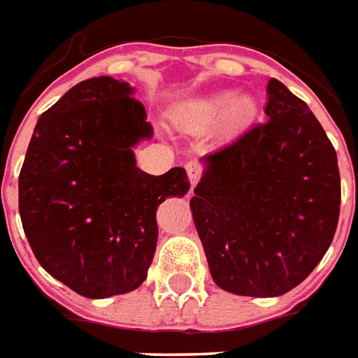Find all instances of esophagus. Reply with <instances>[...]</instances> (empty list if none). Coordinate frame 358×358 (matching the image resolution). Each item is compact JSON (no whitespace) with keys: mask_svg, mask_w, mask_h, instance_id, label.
Returning <instances> with one entry per match:
<instances>
[{"mask_svg":"<svg viewBox=\"0 0 358 358\" xmlns=\"http://www.w3.org/2000/svg\"><path fill=\"white\" fill-rule=\"evenodd\" d=\"M185 169H187V175H189V181H191V185H196L200 181V177H202L204 166H202L200 162H196V159H191V162L185 166Z\"/></svg>","mask_w":358,"mask_h":358,"instance_id":"1","label":"esophagus"}]
</instances>
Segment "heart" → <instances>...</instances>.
Segmentation results:
<instances>
[{
  "label": "heart",
  "instance_id": "b5f03b06",
  "mask_svg": "<svg viewBox=\"0 0 358 358\" xmlns=\"http://www.w3.org/2000/svg\"><path fill=\"white\" fill-rule=\"evenodd\" d=\"M256 103L248 94L233 98L231 92H214L199 100H192L175 115V123L185 129H204L224 117L225 125L237 129L255 115Z\"/></svg>",
  "mask_w": 358,
  "mask_h": 358
}]
</instances>
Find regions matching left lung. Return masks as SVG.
Returning <instances> with one entry per match:
<instances>
[{"instance_id":"1","label":"left lung","mask_w":358,"mask_h":358,"mask_svg":"<svg viewBox=\"0 0 358 358\" xmlns=\"http://www.w3.org/2000/svg\"><path fill=\"white\" fill-rule=\"evenodd\" d=\"M266 121L202 158L192 220L215 285L280 296L318 266L339 220L337 154L320 121L270 78Z\"/></svg>"}]
</instances>
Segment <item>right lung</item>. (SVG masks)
<instances>
[{"mask_svg": "<svg viewBox=\"0 0 358 358\" xmlns=\"http://www.w3.org/2000/svg\"><path fill=\"white\" fill-rule=\"evenodd\" d=\"M134 88L113 77L75 85L38 119L19 175V212L40 266L88 299L143 285L156 252V210L185 196L183 167L150 175L133 148L152 138Z\"/></svg>", "mask_w": 358, "mask_h": 358, "instance_id": "add662e5", "label": "right lung"}]
</instances>
